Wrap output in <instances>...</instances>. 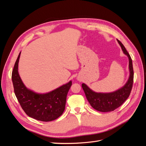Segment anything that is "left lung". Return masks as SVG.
Returning <instances> with one entry per match:
<instances>
[{
    "instance_id": "left-lung-1",
    "label": "left lung",
    "mask_w": 146,
    "mask_h": 146,
    "mask_svg": "<svg viewBox=\"0 0 146 146\" xmlns=\"http://www.w3.org/2000/svg\"><path fill=\"white\" fill-rule=\"evenodd\" d=\"M117 42L121 47L123 54L128 56L129 61L130 76L124 86L115 91L107 93V92H96L90 89L86 84L82 83V85L88 101L89 102L92 108L99 111H112L120 107L129 97L133 86L134 73L131 58L124 46L120 41L117 40Z\"/></svg>"
}]
</instances>
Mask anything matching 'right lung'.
Segmentation results:
<instances>
[{"label":"right lung","instance_id":"add662e5","mask_svg":"<svg viewBox=\"0 0 146 146\" xmlns=\"http://www.w3.org/2000/svg\"><path fill=\"white\" fill-rule=\"evenodd\" d=\"M21 52L12 72L15 93L22 108L27 115L38 121L48 122L60 117L64 111L66 97L72 81L44 94L37 93L25 86L18 72Z\"/></svg>","mask_w":146,"mask_h":146}]
</instances>
